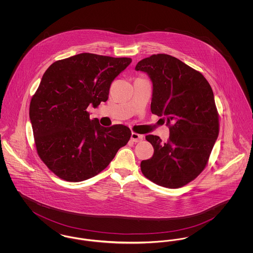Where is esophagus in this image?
<instances>
[{"label":"esophagus","mask_w":253,"mask_h":253,"mask_svg":"<svg viewBox=\"0 0 253 253\" xmlns=\"http://www.w3.org/2000/svg\"><path fill=\"white\" fill-rule=\"evenodd\" d=\"M131 140L133 142H140L143 140V135L142 134H138L136 132H132L131 134Z\"/></svg>","instance_id":"34e87169"}]
</instances>
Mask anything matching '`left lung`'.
I'll return each instance as SVG.
<instances>
[{
    "label": "left lung",
    "instance_id": "obj_1",
    "mask_svg": "<svg viewBox=\"0 0 253 253\" xmlns=\"http://www.w3.org/2000/svg\"><path fill=\"white\" fill-rule=\"evenodd\" d=\"M135 70L152 81L151 111L169 126L167 142L146 135L155 151L141 161V171L159 186L180 188L204 169L218 137L212 89L201 73L166 54L138 61Z\"/></svg>",
    "mask_w": 253,
    "mask_h": 253
}]
</instances>
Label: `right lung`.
<instances>
[{
  "instance_id": "right-lung-1",
  "label": "right lung",
  "mask_w": 253,
  "mask_h": 253,
  "mask_svg": "<svg viewBox=\"0 0 253 253\" xmlns=\"http://www.w3.org/2000/svg\"><path fill=\"white\" fill-rule=\"evenodd\" d=\"M132 62L82 53L52 63L32 97L29 118L37 152L56 175L89 179L106 168L132 132L122 124L103 127L86 111L109 97L113 81Z\"/></svg>"
}]
</instances>
